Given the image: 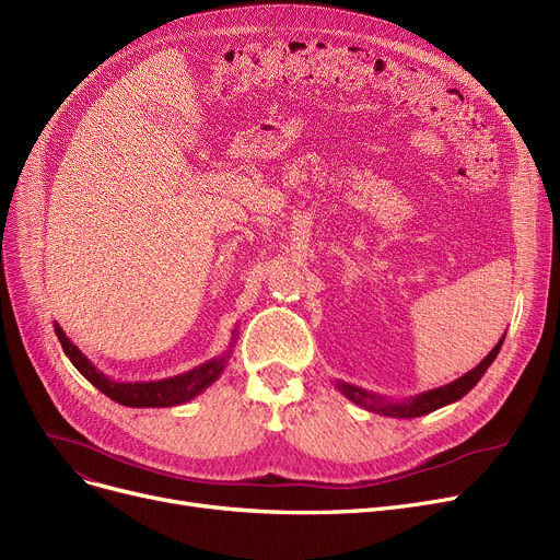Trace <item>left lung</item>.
<instances>
[{"mask_svg":"<svg viewBox=\"0 0 560 560\" xmlns=\"http://www.w3.org/2000/svg\"><path fill=\"white\" fill-rule=\"evenodd\" d=\"M502 345H504V336H502V340H499V342L492 347L490 354H488L475 370H469L467 374H463L460 378L452 381V384H447V386H440V388L420 393V395L408 397V399L390 401V399L381 397V395L368 393L365 388L345 384V381H336V388H338L349 401H354L357 406L372 410V413L386 416V418H397V420H399V418H401V420H404V418H406V420L420 418V416L433 413V410L443 408V406H447V404L458 401L460 397H465L469 390H472V388L479 384V378L486 374V370L492 365V361L497 359V354H499V349H502Z\"/></svg>","mask_w":560,"mask_h":560,"instance_id":"obj_1","label":"left lung"}]
</instances>
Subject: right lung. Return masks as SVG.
<instances>
[{"instance_id":"obj_1","label":"right lung","mask_w":560,"mask_h":560,"mask_svg":"<svg viewBox=\"0 0 560 560\" xmlns=\"http://www.w3.org/2000/svg\"><path fill=\"white\" fill-rule=\"evenodd\" d=\"M54 331L58 336V342H61V347L66 351V357L70 359V363L88 381H91V384L100 393H104L106 397H110L117 404L131 406V408H167V406H179V404L195 399L199 393L209 388L213 381H218V376L224 372V368L231 359L235 336H238L233 329L231 345L224 354L206 361L184 374L167 376L161 381H115V378L106 376L104 372H100L85 354H81V349L66 336V331L61 329L58 322H54Z\"/></svg>"}]
</instances>
